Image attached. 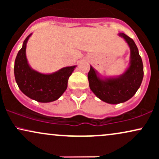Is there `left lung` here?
Returning a JSON list of instances; mask_svg holds the SVG:
<instances>
[{
  "mask_svg": "<svg viewBox=\"0 0 159 159\" xmlns=\"http://www.w3.org/2000/svg\"><path fill=\"white\" fill-rule=\"evenodd\" d=\"M130 48L127 69L118 76H102L90 66L88 72L90 90L102 101L112 105L123 103L136 93L143 78V66L134 40L123 33L118 34Z\"/></svg>",
  "mask_w": 159,
  "mask_h": 159,
  "instance_id": "1",
  "label": "left lung"
}]
</instances>
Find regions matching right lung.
I'll return each mask as SVG.
<instances>
[{
  "instance_id": "obj_1",
  "label": "right lung",
  "mask_w": 159,
  "mask_h": 159,
  "mask_svg": "<svg viewBox=\"0 0 159 159\" xmlns=\"http://www.w3.org/2000/svg\"><path fill=\"white\" fill-rule=\"evenodd\" d=\"M32 34L27 36L18 53L14 75L19 89L27 97L43 103L58 99L67 88L69 76L77 66L63 67L52 73H41L32 69L26 56L27 43Z\"/></svg>"
}]
</instances>
